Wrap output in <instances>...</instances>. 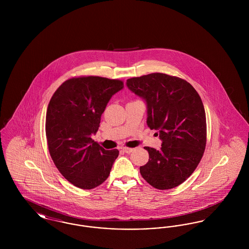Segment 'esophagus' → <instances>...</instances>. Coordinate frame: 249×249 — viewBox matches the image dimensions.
I'll return each mask as SVG.
<instances>
[{
  "label": "esophagus",
  "instance_id": "1",
  "mask_svg": "<svg viewBox=\"0 0 249 249\" xmlns=\"http://www.w3.org/2000/svg\"><path fill=\"white\" fill-rule=\"evenodd\" d=\"M121 149H122L125 153H130V152H132V151H133V148H130V147H125V146L121 147Z\"/></svg>",
  "mask_w": 249,
  "mask_h": 249
}]
</instances>
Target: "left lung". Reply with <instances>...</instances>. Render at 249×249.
<instances>
[{"mask_svg":"<svg viewBox=\"0 0 249 249\" xmlns=\"http://www.w3.org/2000/svg\"><path fill=\"white\" fill-rule=\"evenodd\" d=\"M127 86L145 100L146 123L159 130L162 140L160 150L143 147L149 160L140 167L141 176L155 189H174L192 175L205 150L206 117L201 97L186 80L161 72L132 77Z\"/></svg>","mask_w":249,"mask_h":249,"instance_id":"obj_1","label":"left lung"}]
</instances>
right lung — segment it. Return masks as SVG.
<instances>
[{"label": "right lung", "instance_id": "obj_1", "mask_svg": "<svg viewBox=\"0 0 249 249\" xmlns=\"http://www.w3.org/2000/svg\"><path fill=\"white\" fill-rule=\"evenodd\" d=\"M123 87L119 79L74 76L50 99L46 117L48 151L59 173L79 189L103 184L119 156L118 149L106 150L90 136L99 129L109 100Z\"/></svg>", "mask_w": 249, "mask_h": 249}]
</instances>
